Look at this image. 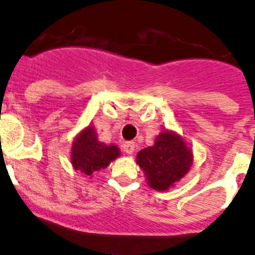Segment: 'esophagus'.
<instances>
[{
  "label": "esophagus",
  "instance_id": "34e87169",
  "mask_svg": "<svg viewBox=\"0 0 255 255\" xmlns=\"http://www.w3.org/2000/svg\"><path fill=\"white\" fill-rule=\"evenodd\" d=\"M123 149H124V151H125V153L132 154V153H134V150H135V143H134V141H126V143H124Z\"/></svg>",
  "mask_w": 255,
  "mask_h": 255
}]
</instances>
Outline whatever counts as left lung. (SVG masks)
<instances>
[{"label": "left lung", "instance_id": "left-lung-1", "mask_svg": "<svg viewBox=\"0 0 255 255\" xmlns=\"http://www.w3.org/2000/svg\"><path fill=\"white\" fill-rule=\"evenodd\" d=\"M192 150L179 135L163 131L153 146L140 150L136 163L145 172L148 183L156 191H165L178 182L192 164Z\"/></svg>", "mask_w": 255, "mask_h": 255}]
</instances>
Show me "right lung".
Instances as JSON below:
<instances>
[{
    "label": "right lung",
    "mask_w": 255,
    "mask_h": 255,
    "mask_svg": "<svg viewBox=\"0 0 255 255\" xmlns=\"http://www.w3.org/2000/svg\"><path fill=\"white\" fill-rule=\"evenodd\" d=\"M120 155L116 145H106L97 140L93 126H88L74 139L72 146V164L86 176H92L105 169L110 162Z\"/></svg>",
    "instance_id": "obj_1"
}]
</instances>
